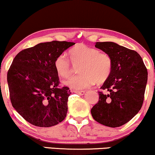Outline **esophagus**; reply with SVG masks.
Segmentation results:
<instances>
[{
	"mask_svg": "<svg viewBox=\"0 0 155 155\" xmlns=\"http://www.w3.org/2000/svg\"><path fill=\"white\" fill-rule=\"evenodd\" d=\"M72 92L74 93H77V94H79L81 95H83L85 94V91H72Z\"/></svg>",
	"mask_w": 155,
	"mask_h": 155,
	"instance_id": "obj_1",
	"label": "esophagus"
}]
</instances>
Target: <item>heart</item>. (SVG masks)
I'll return each instance as SVG.
<instances>
[{"instance_id":"obj_1","label":"heart","mask_w":155,"mask_h":155,"mask_svg":"<svg viewBox=\"0 0 155 155\" xmlns=\"http://www.w3.org/2000/svg\"><path fill=\"white\" fill-rule=\"evenodd\" d=\"M69 57L72 64L77 65L78 75L63 82L64 85L72 90L88 87L95 83L102 84L110 77L113 62L109 54L100 52L98 49L84 44H78L69 51ZM54 69L62 78H67L71 72V64L64 54L55 58Z\"/></svg>"}]
</instances>
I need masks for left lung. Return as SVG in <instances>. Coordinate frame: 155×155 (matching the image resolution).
Returning <instances> with one entry per match:
<instances>
[{
  "label": "left lung",
  "mask_w": 155,
  "mask_h": 155,
  "mask_svg": "<svg viewBox=\"0 0 155 155\" xmlns=\"http://www.w3.org/2000/svg\"><path fill=\"white\" fill-rule=\"evenodd\" d=\"M95 47L111 57L112 71L101 89L99 101L91 109L98 123L112 128L127 124L140 110L147 83V70L136 51L111 41Z\"/></svg>",
  "instance_id": "8db88e82"
}]
</instances>
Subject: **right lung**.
Listing matches in <instances>:
<instances>
[{
    "mask_svg": "<svg viewBox=\"0 0 155 155\" xmlns=\"http://www.w3.org/2000/svg\"><path fill=\"white\" fill-rule=\"evenodd\" d=\"M74 44L64 41L39 43L21 51L13 59L7 74L11 102L28 123L50 127L66 117L71 93L68 87H58L54 62Z\"/></svg>",
    "mask_w": 155,
    "mask_h": 155,
    "instance_id": "add662e5",
    "label": "right lung"
}]
</instances>
